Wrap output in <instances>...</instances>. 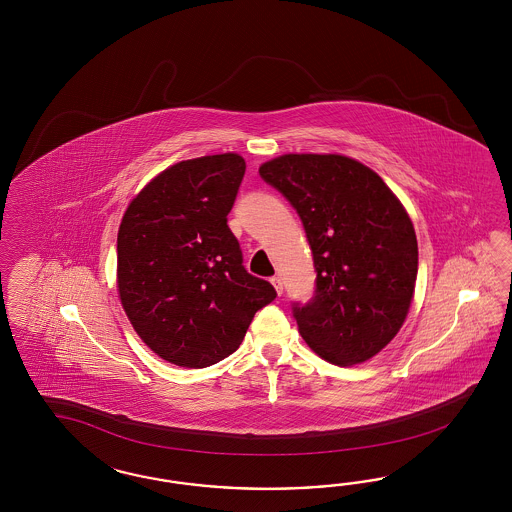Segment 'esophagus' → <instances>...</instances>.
<instances>
[{"label":"esophagus","mask_w":512,"mask_h":512,"mask_svg":"<svg viewBox=\"0 0 512 512\" xmlns=\"http://www.w3.org/2000/svg\"><path fill=\"white\" fill-rule=\"evenodd\" d=\"M270 281H272V285H274L276 293H278L279 296L283 295V281H281V278H279V276H274V278H270Z\"/></svg>","instance_id":"esophagus-1"}]
</instances>
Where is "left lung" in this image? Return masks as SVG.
Returning <instances> with one entry per match:
<instances>
[{
	"label": "left lung",
	"instance_id": "obj_1",
	"mask_svg": "<svg viewBox=\"0 0 512 512\" xmlns=\"http://www.w3.org/2000/svg\"><path fill=\"white\" fill-rule=\"evenodd\" d=\"M259 174L302 219L317 272L308 304L293 302L302 338L338 366L375 357L402 328L419 246L402 202L351 157L287 154Z\"/></svg>",
	"mask_w": 512,
	"mask_h": 512
}]
</instances>
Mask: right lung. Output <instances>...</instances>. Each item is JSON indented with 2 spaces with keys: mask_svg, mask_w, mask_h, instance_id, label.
Returning a JSON list of instances; mask_svg holds the SVG:
<instances>
[{
  "mask_svg": "<svg viewBox=\"0 0 512 512\" xmlns=\"http://www.w3.org/2000/svg\"><path fill=\"white\" fill-rule=\"evenodd\" d=\"M246 161H180L140 191L118 231V293L155 355L206 368L233 355L276 289L251 276L227 225Z\"/></svg>",
  "mask_w": 512,
  "mask_h": 512,
  "instance_id": "obj_1",
  "label": "right lung"
}]
</instances>
